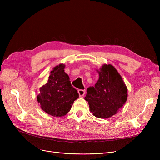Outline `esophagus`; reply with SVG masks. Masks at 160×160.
Instances as JSON below:
<instances>
[{
    "mask_svg": "<svg viewBox=\"0 0 160 160\" xmlns=\"http://www.w3.org/2000/svg\"><path fill=\"white\" fill-rule=\"evenodd\" d=\"M78 93L79 94L80 97H83L85 93H86V90H83V89H78Z\"/></svg>",
    "mask_w": 160,
    "mask_h": 160,
    "instance_id": "obj_1",
    "label": "esophagus"
}]
</instances>
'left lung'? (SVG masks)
Wrapping results in <instances>:
<instances>
[{"mask_svg":"<svg viewBox=\"0 0 160 160\" xmlns=\"http://www.w3.org/2000/svg\"><path fill=\"white\" fill-rule=\"evenodd\" d=\"M98 74L99 78L95 87L87 89L84 98L94 116L106 119L116 114L125 104L128 97L127 88L112 65H104Z\"/></svg>","mask_w":160,"mask_h":160,"instance_id":"left-lung-1","label":"left lung"}]
</instances>
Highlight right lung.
Masks as SVG:
<instances>
[{
  "mask_svg": "<svg viewBox=\"0 0 160 160\" xmlns=\"http://www.w3.org/2000/svg\"><path fill=\"white\" fill-rule=\"evenodd\" d=\"M64 68L63 64L54 67L50 73L47 83L40 88L37 97L42 110L55 117L66 115L74 100L79 97L78 91L71 86Z\"/></svg>",
  "mask_w": 160,
  "mask_h": 160,
  "instance_id": "obj_1",
  "label": "right lung"
}]
</instances>
